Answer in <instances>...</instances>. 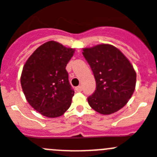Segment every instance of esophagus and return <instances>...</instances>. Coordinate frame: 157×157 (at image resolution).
<instances>
[{"instance_id":"esophagus-1","label":"esophagus","mask_w":157,"mask_h":157,"mask_svg":"<svg viewBox=\"0 0 157 157\" xmlns=\"http://www.w3.org/2000/svg\"><path fill=\"white\" fill-rule=\"evenodd\" d=\"M76 90L77 91H82V86H78V87H76Z\"/></svg>"}]
</instances>
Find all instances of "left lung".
I'll list each match as a JSON object with an SVG mask.
<instances>
[{
	"label": "left lung",
	"mask_w": 157,
	"mask_h": 157,
	"mask_svg": "<svg viewBox=\"0 0 157 157\" xmlns=\"http://www.w3.org/2000/svg\"><path fill=\"white\" fill-rule=\"evenodd\" d=\"M94 74L96 88L87 101L101 114L113 113L126 105L135 91L136 73L122 52L110 44L83 49Z\"/></svg>",
	"instance_id": "1"
}]
</instances>
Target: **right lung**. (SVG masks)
<instances>
[{"label": "right lung", "mask_w": 157, "mask_h": 157, "mask_svg": "<svg viewBox=\"0 0 157 157\" xmlns=\"http://www.w3.org/2000/svg\"><path fill=\"white\" fill-rule=\"evenodd\" d=\"M74 50L56 41L40 45L22 69L21 85L29 105L47 117H58L70 108L74 91L66 67Z\"/></svg>", "instance_id": "add662e5"}]
</instances>
